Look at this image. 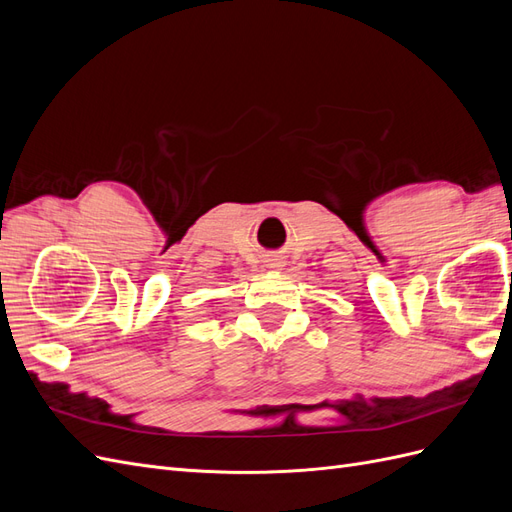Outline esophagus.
Listing matches in <instances>:
<instances>
[{
  "label": "esophagus",
  "mask_w": 512,
  "mask_h": 512,
  "mask_svg": "<svg viewBox=\"0 0 512 512\" xmlns=\"http://www.w3.org/2000/svg\"><path fill=\"white\" fill-rule=\"evenodd\" d=\"M280 265H282L280 260H273V262H271V269H280Z\"/></svg>",
  "instance_id": "esophagus-1"
}]
</instances>
